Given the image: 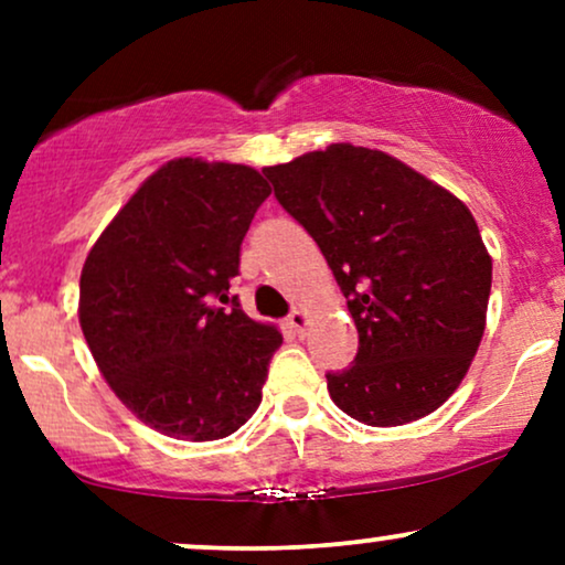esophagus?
<instances>
[{
    "instance_id": "34e87169",
    "label": "esophagus",
    "mask_w": 565,
    "mask_h": 565,
    "mask_svg": "<svg viewBox=\"0 0 565 565\" xmlns=\"http://www.w3.org/2000/svg\"><path fill=\"white\" fill-rule=\"evenodd\" d=\"M287 323L291 329H295V334H305V329H308V323H310V316L305 313L302 308H295L289 313V319H287Z\"/></svg>"
}]
</instances>
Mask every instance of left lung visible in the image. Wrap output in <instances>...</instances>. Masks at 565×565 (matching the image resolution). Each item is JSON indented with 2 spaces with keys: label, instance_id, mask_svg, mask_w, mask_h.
Returning <instances> with one entry per match:
<instances>
[{
  "label": "left lung",
  "instance_id": "obj_1",
  "mask_svg": "<svg viewBox=\"0 0 565 565\" xmlns=\"http://www.w3.org/2000/svg\"><path fill=\"white\" fill-rule=\"evenodd\" d=\"M263 174L319 244L359 329L353 364L327 374L334 404L372 427L436 412L468 374L489 308L491 257L468 206L350 142Z\"/></svg>",
  "mask_w": 565,
  "mask_h": 565
}]
</instances>
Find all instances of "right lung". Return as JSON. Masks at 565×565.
<instances>
[{
	"label": "right lung",
	"instance_id": "right-lung-1",
	"mask_svg": "<svg viewBox=\"0 0 565 565\" xmlns=\"http://www.w3.org/2000/svg\"><path fill=\"white\" fill-rule=\"evenodd\" d=\"M268 196L246 164L172 159L84 260L79 323L89 353L121 404L164 436L225 438L260 406L281 332L252 321L228 289Z\"/></svg>",
	"mask_w": 565,
	"mask_h": 565
}]
</instances>
